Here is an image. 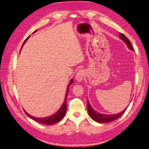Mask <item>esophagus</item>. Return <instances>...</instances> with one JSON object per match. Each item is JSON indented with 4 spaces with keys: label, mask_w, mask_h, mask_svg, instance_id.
Segmentation results:
<instances>
[{
    "label": "esophagus",
    "mask_w": 149,
    "mask_h": 149,
    "mask_svg": "<svg viewBox=\"0 0 149 149\" xmlns=\"http://www.w3.org/2000/svg\"><path fill=\"white\" fill-rule=\"evenodd\" d=\"M84 71L83 70H79L77 73L76 75H75V79L76 80L79 82H81L83 81V79H84Z\"/></svg>",
    "instance_id": "34e87169"
}]
</instances>
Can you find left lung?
I'll list each match as a JSON object with an SVG mask.
<instances>
[{
  "label": "left lung",
  "instance_id": "8db88e82",
  "mask_svg": "<svg viewBox=\"0 0 149 149\" xmlns=\"http://www.w3.org/2000/svg\"><path fill=\"white\" fill-rule=\"evenodd\" d=\"M119 36L120 39L122 40L123 42L127 44V45L128 46L129 49L133 50V48H132L130 41H129V40L124 35V34L122 33H120ZM87 108H88V114H89V115L91 118L93 120H95V122H99V123H107L109 122H111V121H113V120H117L125 113L126 109H127V108H126L121 113L114 114V115H102V114H100L99 113L95 111L92 107H91L89 102H88V104H87Z\"/></svg>",
  "mask_w": 149,
  "mask_h": 149
}]
</instances>
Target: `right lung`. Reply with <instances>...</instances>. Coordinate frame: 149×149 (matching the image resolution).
I'll use <instances>...</instances> for the list:
<instances>
[{
  "mask_svg": "<svg viewBox=\"0 0 149 149\" xmlns=\"http://www.w3.org/2000/svg\"><path fill=\"white\" fill-rule=\"evenodd\" d=\"M36 31H34L33 33H34L36 32ZM29 36H28L27 38L26 39V40L24 41V42L23 43L24 44L26 43V41L29 38ZM73 79H71L70 82V83L68 86V90L66 91V96H65V99L64 100V102H63V105L61 106V107H60V109L58 111V112L54 114V115L48 116V117H45V118H36V117H34L29 115V114L27 113H26V111L24 110L25 113H26V115L30 117L31 119L34 120V121H36L38 123H42V124H44V125H53V124H55V123L59 122V121H61V120L63 118V117L65 116L66 112V107H67V106H66V97H67V95L68 93V90H69V86H70V84L72 83H73Z\"/></svg>",
  "mask_w": 149,
  "mask_h": 149,
  "instance_id": "add662e5",
  "label": "right lung"
}]
</instances>
